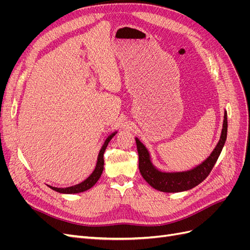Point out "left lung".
Listing matches in <instances>:
<instances>
[{"instance_id": "left-lung-1", "label": "left lung", "mask_w": 250, "mask_h": 250, "mask_svg": "<svg viewBox=\"0 0 250 250\" xmlns=\"http://www.w3.org/2000/svg\"><path fill=\"white\" fill-rule=\"evenodd\" d=\"M228 137V112L224 111L222 131L217 146L210 155L195 168L183 172H163L151 162V156L145 145L138 139L137 148L139 153V169L143 178L155 190L166 193H177L188 191L198 186L206 179L220 155Z\"/></svg>"}]
</instances>
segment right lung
I'll return each mask as SVG.
<instances>
[{
    "label": "right lung",
    "instance_id": "add662e5",
    "mask_svg": "<svg viewBox=\"0 0 250 250\" xmlns=\"http://www.w3.org/2000/svg\"><path fill=\"white\" fill-rule=\"evenodd\" d=\"M116 133H117V131L111 133L110 135H108V138L105 140L103 146L100 149V152H99V154H98V160H97L95 170L85 180H83L82 183H80L78 185H75V186H72V187H69V188H55V187H52V186H49V187L52 188V190H54L58 193H62V194H77V193L87 191L88 188L94 187L97 181L99 180V178L101 177V174L103 172V168H104L103 154L105 152V149H106L109 141L112 139V137Z\"/></svg>",
    "mask_w": 250,
    "mask_h": 250
}]
</instances>
